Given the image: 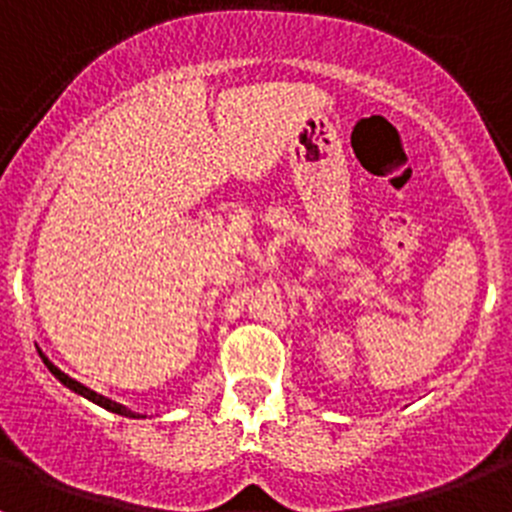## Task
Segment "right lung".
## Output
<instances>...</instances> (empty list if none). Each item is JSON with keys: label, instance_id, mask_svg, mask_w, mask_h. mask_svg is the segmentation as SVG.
Here are the masks:
<instances>
[{"label": "right lung", "instance_id": "1", "mask_svg": "<svg viewBox=\"0 0 512 512\" xmlns=\"http://www.w3.org/2000/svg\"><path fill=\"white\" fill-rule=\"evenodd\" d=\"M38 354H40V359H43V364L48 366V372H51L53 377L58 379V382H61V384H66V387H69L71 392H76V395L87 397V400H92L94 405H99V408L110 410V413H117V415H125V418H146V415L133 413V410H130V408H125V405H120V402L110 400V397L97 395V392H94V390H89V387H84V384H81V382H76V379H71L69 374H63L61 369H58L56 364H51V361H48V356H45L43 351H38Z\"/></svg>", "mask_w": 512, "mask_h": 512}]
</instances>
